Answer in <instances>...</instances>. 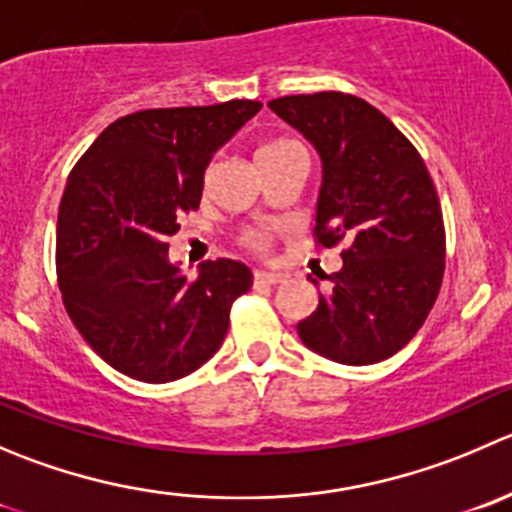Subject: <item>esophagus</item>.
I'll return each instance as SVG.
<instances>
[{"label": "esophagus", "instance_id": "1", "mask_svg": "<svg viewBox=\"0 0 512 512\" xmlns=\"http://www.w3.org/2000/svg\"><path fill=\"white\" fill-rule=\"evenodd\" d=\"M282 280H285V277L277 275V272H265V270L255 272V285H277V282Z\"/></svg>", "mask_w": 512, "mask_h": 512}]
</instances>
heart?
<instances>
[{"mask_svg":"<svg viewBox=\"0 0 512 512\" xmlns=\"http://www.w3.org/2000/svg\"><path fill=\"white\" fill-rule=\"evenodd\" d=\"M292 147H297V142H292V140H270V142H265L260 150H257V160H265V157L280 155V152L292 150ZM270 242H272V235H270V230H265V227H252V230H247L245 235H242V245L250 247L252 252H267V250H270Z\"/></svg>","mask_w":512,"mask_h":512,"instance_id":"b5f03b06","label":"heart"}]
</instances>
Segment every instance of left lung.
Returning <instances> with one entry per match:
<instances>
[{
  "instance_id": "8db88e82",
  "label": "left lung",
  "mask_w": 512,
  "mask_h": 512,
  "mask_svg": "<svg viewBox=\"0 0 512 512\" xmlns=\"http://www.w3.org/2000/svg\"><path fill=\"white\" fill-rule=\"evenodd\" d=\"M270 109L322 160L317 242H347L342 270L297 335L340 365L385 360L423 327L443 282L445 227L428 167L380 109L352 94H290Z\"/></svg>"
}]
</instances>
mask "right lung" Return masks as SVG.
Listing matches in <instances>:
<instances>
[{
	"label": "right lung",
	"mask_w": 512,
	"mask_h": 512,
	"mask_svg": "<svg viewBox=\"0 0 512 512\" xmlns=\"http://www.w3.org/2000/svg\"><path fill=\"white\" fill-rule=\"evenodd\" d=\"M260 109L252 99L142 109L74 165L57 217L59 292L87 345L122 375L180 380L220 350L250 267L220 257L190 280L167 237L200 207L212 155Z\"/></svg>",
	"instance_id": "add662e5"
}]
</instances>
